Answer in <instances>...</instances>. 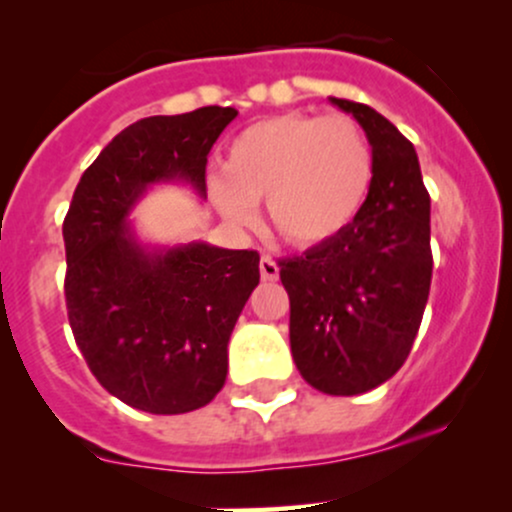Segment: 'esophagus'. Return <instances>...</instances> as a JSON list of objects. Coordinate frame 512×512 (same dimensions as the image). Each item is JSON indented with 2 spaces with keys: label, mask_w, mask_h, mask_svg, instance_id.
<instances>
[{
  "label": "esophagus",
  "mask_w": 512,
  "mask_h": 512,
  "mask_svg": "<svg viewBox=\"0 0 512 512\" xmlns=\"http://www.w3.org/2000/svg\"><path fill=\"white\" fill-rule=\"evenodd\" d=\"M258 268H261V278L263 280H278L280 268L271 256H261V263H258Z\"/></svg>",
  "instance_id": "obj_1"
}]
</instances>
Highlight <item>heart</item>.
Returning a JSON list of instances; mask_svg holds the SVG:
<instances>
[{
	"label": "heart",
	"mask_w": 512,
	"mask_h": 512,
	"mask_svg": "<svg viewBox=\"0 0 512 512\" xmlns=\"http://www.w3.org/2000/svg\"><path fill=\"white\" fill-rule=\"evenodd\" d=\"M375 179L365 132L346 116L283 113L251 123L225 149L208 191L229 222L246 225L254 203L292 246H321L353 225Z\"/></svg>",
	"instance_id": "obj_1"
}]
</instances>
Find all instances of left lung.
<instances>
[{"label": "left lung", "instance_id": "8db88e82", "mask_svg": "<svg viewBox=\"0 0 512 512\" xmlns=\"http://www.w3.org/2000/svg\"><path fill=\"white\" fill-rule=\"evenodd\" d=\"M365 130L375 179L336 239L280 261L290 348L304 382L333 396L380 387L409 358L433 275L430 195L416 149L365 103L331 99Z\"/></svg>", "mask_w": 512, "mask_h": 512}]
</instances>
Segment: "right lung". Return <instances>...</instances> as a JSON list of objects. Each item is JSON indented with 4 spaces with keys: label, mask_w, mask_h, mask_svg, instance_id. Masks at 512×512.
<instances>
[{
    "label": "right lung",
    "mask_w": 512,
    "mask_h": 512,
    "mask_svg": "<svg viewBox=\"0 0 512 512\" xmlns=\"http://www.w3.org/2000/svg\"><path fill=\"white\" fill-rule=\"evenodd\" d=\"M234 108L142 118L84 171L67 210V317L108 394L147 413L210 404L227 380V343L258 285V251L205 241L145 246L128 215L157 183L205 198V164Z\"/></svg>",
    "instance_id": "right-lung-1"
}]
</instances>
